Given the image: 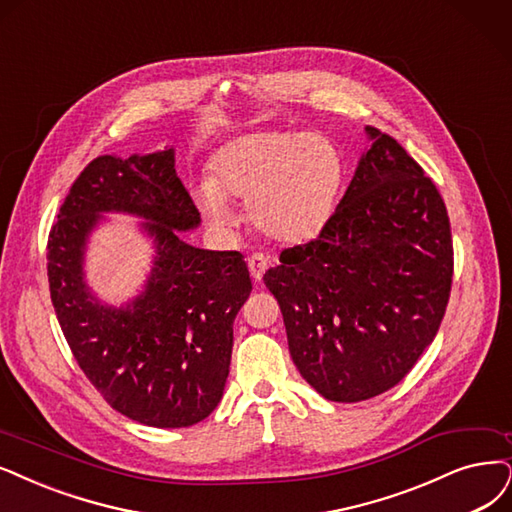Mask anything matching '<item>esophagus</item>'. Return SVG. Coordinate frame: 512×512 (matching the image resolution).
I'll return each mask as SVG.
<instances>
[{
	"label": "esophagus",
	"mask_w": 512,
	"mask_h": 512,
	"mask_svg": "<svg viewBox=\"0 0 512 512\" xmlns=\"http://www.w3.org/2000/svg\"><path fill=\"white\" fill-rule=\"evenodd\" d=\"M246 263H249V272H251L253 280L259 282L270 266V259L263 253H253L249 259H246Z\"/></svg>",
	"instance_id": "1"
}]
</instances>
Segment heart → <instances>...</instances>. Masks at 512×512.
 I'll return each instance as SVG.
<instances>
[{
  "label": "heart",
  "instance_id": "heart-1",
  "mask_svg": "<svg viewBox=\"0 0 512 512\" xmlns=\"http://www.w3.org/2000/svg\"><path fill=\"white\" fill-rule=\"evenodd\" d=\"M342 181V156L327 137L263 130L223 145L196 196L217 227L234 223L227 200H249L255 230L280 242H304L323 230Z\"/></svg>",
  "mask_w": 512,
  "mask_h": 512
}]
</instances>
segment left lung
Instances as JSON below:
<instances>
[{
	"label": "left lung",
	"instance_id": "obj_1",
	"mask_svg": "<svg viewBox=\"0 0 512 512\" xmlns=\"http://www.w3.org/2000/svg\"><path fill=\"white\" fill-rule=\"evenodd\" d=\"M320 234L263 276L301 377L329 401L358 403L399 384L437 335L451 293L445 202L386 132Z\"/></svg>",
	"mask_w": 512,
	"mask_h": 512
}]
</instances>
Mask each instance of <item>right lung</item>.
I'll list each match as a JSON object with an SVG mask.
<instances>
[{"label": "right lung", "instance_id": "add662e5", "mask_svg": "<svg viewBox=\"0 0 512 512\" xmlns=\"http://www.w3.org/2000/svg\"><path fill=\"white\" fill-rule=\"evenodd\" d=\"M145 216L157 240L146 291L126 309L101 307L85 289V238L101 212ZM200 223L175 170V151L94 158L73 181L48 236L50 299L80 369L126 418L156 428L202 422L219 405L234 318L253 289L238 251H204L177 230Z\"/></svg>", "mask_w": 512, "mask_h": 512}]
</instances>
